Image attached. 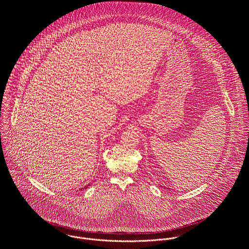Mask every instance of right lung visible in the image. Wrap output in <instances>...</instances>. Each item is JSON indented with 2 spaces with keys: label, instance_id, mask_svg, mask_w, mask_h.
<instances>
[{
  "label": "right lung",
  "instance_id": "right-lung-1",
  "mask_svg": "<svg viewBox=\"0 0 249 249\" xmlns=\"http://www.w3.org/2000/svg\"><path fill=\"white\" fill-rule=\"evenodd\" d=\"M88 186H90V184H88L87 186H85L84 188H80V190H83V189H86V188H88Z\"/></svg>",
  "mask_w": 249,
  "mask_h": 249
}]
</instances>
